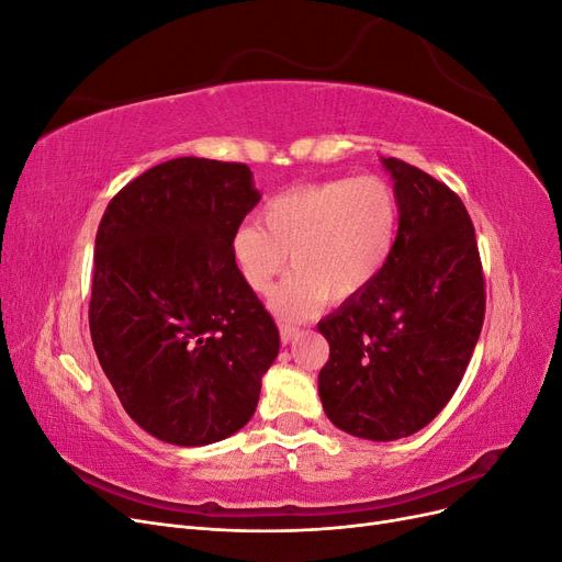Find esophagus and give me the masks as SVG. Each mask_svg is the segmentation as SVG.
<instances>
[{
    "label": "esophagus",
    "mask_w": 562,
    "mask_h": 562,
    "mask_svg": "<svg viewBox=\"0 0 562 562\" xmlns=\"http://www.w3.org/2000/svg\"><path fill=\"white\" fill-rule=\"evenodd\" d=\"M279 335H281V342L288 345V342H293V339L300 335V328H297V326H291V323H281V326H279Z\"/></svg>",
    "instance_id": "1"
}]
</instances>
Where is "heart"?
Masks as SVG:
<instances>
[{
	"mask_svg": "<svg viewBox=\"0 0 562 562\" xmlns=\"http://www.w3.org/2000/svg\"><path fill=\"white\" fill-rule=\"evenodd\" d=\"M260 220L234 232V267L248 291L262 295L291 252L295 271L269 307L285 321H302L326 300H351L380 279L396 250L401 201L382 176L335 178L271 196Z\"/></svg>",
	"mask_w": 562,
	"mask_h": 562,
	"instance_id": "b5f03b06",
	"label": "heart"
}]
</instances>
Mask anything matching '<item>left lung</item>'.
Segmentation results:
<instances>
[{"instance_id":"obj_1","label":"left lung","mask_w":562,"mask_h":562,"mask_svg":"<svg viewBox=\"0 0 562 562\" xmlns=\"http://www.w3.org/2000/svg\"><path fill=\"white\" fill-rule=\"evenodd\" d=\"M401 201L396 250L368 291L318 321L330 359L318 396L337 429L368 440L413 436L462 382L485 318L473 223L448 184L382 159Z\"/></svg>"}]
</instances>
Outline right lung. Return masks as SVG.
Masks as SVG:
<instances>
[{
    "label": "right lung",
    "mask_w": 562,
    "mask_h": 562,
    "mask_svg": "<svg viewBox=\"0 0 562 562\" xmlns=\"http://www.w3.org/2000/svg\"><path fill=\"white\" fill-rule=\"evenodd\" d=\"M260 196L246 164L182 157L131 180L100 220L93 349L128 417L164 443H217L258 407L279 330L232 236Z\"/></svg>",
    "instance_id": "obj_1"
}]
</instances>
